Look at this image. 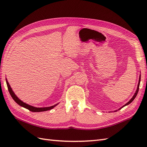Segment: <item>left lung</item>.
I'll use <instances>...</instances> for the list:
<instances>
[{
    "label": "left lung",
    "mask_w": 147,
    "mask_h": 147,
    "mask_svg": "<svg viewBox=\"0 0 147 147\" xmlns=\"http://www.w3.org/2000/svg\"><path fill=\"white\" fill-rule=\"evenodd\" d=\"M140 76H139V83H138L137 88V90H136V92H135V94H134V96H132V98L130 99V100H129V102H127V103H126L125 105H124L123 106H122L121 107V108H119L118 110H120V109H121L122 108H123L124 107H125L126 105H129V104H131V102H132L133 100H134V99L136 98V96H137V93H138V92H139V85H140ZM117 110H115V112H117Z\"/></svg>",
    "instance_id": "left-lung-1"
}]
</instances>
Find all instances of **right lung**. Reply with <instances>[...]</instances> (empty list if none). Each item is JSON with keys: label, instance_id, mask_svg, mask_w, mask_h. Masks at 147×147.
I'll return each mask as SVG.
<instances>
[{"label": "right lung", "instance_id": "add662e5", "mask_svg": "<svg viewBox=\"0 0 147 147\" xmlns=\"http://www.w3.org/2000/svg\"><path fill=\"white\" fill-rule=\"evenodd\" d=\"M6 83H7V87H8V91H9L10 94L11 95V96L12 97L13 99L14 100L16 103L18 104L19 105L25 108V109H28L29 110L31 111V112H45V111H47V110H51L52 109H53L55 107H56L57 104H58L59 103H57L54 105H52L51 107H34V106H31L28 104L26 103H24V102L22 101L21 100H20L18 97L14 93V92H13V91L12 90V89L10 86V85L9 84V83H8V81H7V79L6 78Z\"/></svg>", "mask_w": 147, "mask_h": 147}]
</instances>
